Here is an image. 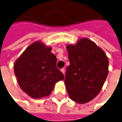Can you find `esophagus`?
I'll return each instance as SVG.
<instances>
[{
  "label": "esophagus",
  "mask_w": 122,
  "mask_h": 122,
  "mask_svg": "<svg viewBox=\"0 0 122 122\" xmlns=\"http://www.w3.org/2000/svg\"><path fill=\"white\" fill-rule=\"evenodd\" d=\"M60 71H61V72H62L63 74H65V69H64V68H62V69L60 70Z\"/></svg>",
  "instance_id": "34e87169"
}]
</instances>
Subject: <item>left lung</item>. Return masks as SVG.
Wrapping results in <instances>:
<instances>
[{
  "label": "left lung",
  "mask_w": 122,
  "mask_h": 122,
  "mask_svg": "<svg viewBox=\"0 0 122 122\" xmlns=\"http://www.w3.org/2000/svg\"><path fill=\"white\" fill-rule=\"evenodd\" d=\"M70 65L64 84L72 101L85 103L100 92L108 74L109 60L103 50L86 38L68 45Z\"/></svg>",
  "instance_id": "8db88e82"
}]
</instances>
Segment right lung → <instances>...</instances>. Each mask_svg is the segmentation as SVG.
Here are the masks:
<instances>
[{
	"instance_id": "add662e5",
	"label": "right lung",
	"mask_w": 122,
	"mask_h": 122,
	"mask_svg": "<svg viewBox=\"0 0 122 122\" xmlns=\"http://www.w3.org/2000/svg\"><path fill=\"white\" fill-rule=\"evenodd\" d=\"M51 48L36 41L27 48L14 64L15 74L21 89L33 99L48 96L55 83L64 79L56 67L57 58Z\"/></svg>"
}]
</instances>
